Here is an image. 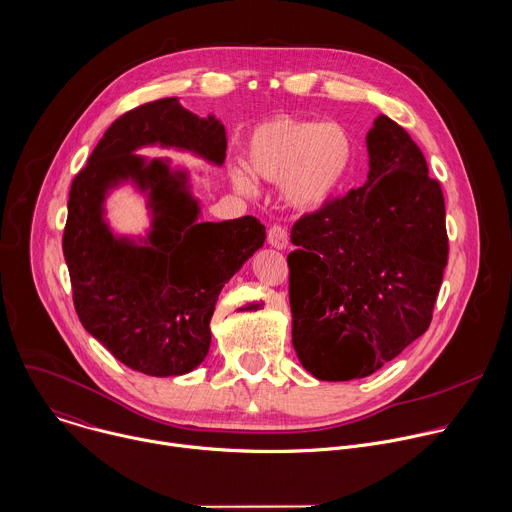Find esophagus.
Masks as SVG:
<instances>
[{
  "label": "esophagus",
  "instance_id": "obj_1",
  "mask_svg": "<svg viewBox=\"0 0 512 512\" xmlns=\"http://www.w3.org/2000/svg\"><path fill=\"white\" fill-rule=\"evenodd\" d=\"M267 243L273 247V249H287V245H289V237H287V231L283 229V227H279V225H273L271 229H269V233H267Z\"/></svg>",
  "mask_w": 512,
  "mask_h": 512
}]
</instances>
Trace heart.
I'll use <instances>...</instances> for the list:
<instances>
[{
	"instance_id": "b5f03b06",
	"label": "heart",
	"mask_w": 512,
	"mask_h": 512,
	"mask_svg": "<svg viewBox=\"0 0 512 512\" xmlns=\"http://www.w3.org/2000/svg\"><path fill=\"white\" fill-rule=\"evenodd\" d=\"M350 132L333 122L275 116L259 122L245 140V164L229 168L231 185L253 195V177L279 183L283 201L299 213H315L342 191L354 168Z\"/></svg>"
}]
</instances>
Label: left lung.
Wrapping results in <instances>:
<instances>
[{"instance_id":"obj_1","label":"left lung","mask_w":512,"mask_h":512,"mask_svg":"<svg viewBox=\"0 0 512 512\" xmlns=\"http://www.w3.org/2000/svg\"><path fill=\"white\" fill-rule=\"evenodd\" d=\"M368 181L291 229L293 348L317 380L372 376L430 325L448 257L440 183L410 134L380 114Z\"/></svg>"}]
</instances>
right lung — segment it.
Returning <instances> with one entry per match:
<instances>
[{
  "label": "right lung",
  "instance_id": "add662e5",
  "mask_svg": "<svg viewBox=\"0 0 512 512\" xmlns=\"http://www.w3.org/2000/svg\"><path fill=\"white\" fill-rule=\"evenodd\" d=\"M152 146L223 166L225 126L179 98L122 114L72 183L62 247L84 329L124 366L168 378L207 358L219 293L263 247L265 227L249 215L201 223L191 170L168 156L136 154ZM122 186L145 199L142 236L114 232L105 217L109 195Z\"/></svg>",
  "mask_w": 512,
  "mask_h": 512
}]
</instances>
